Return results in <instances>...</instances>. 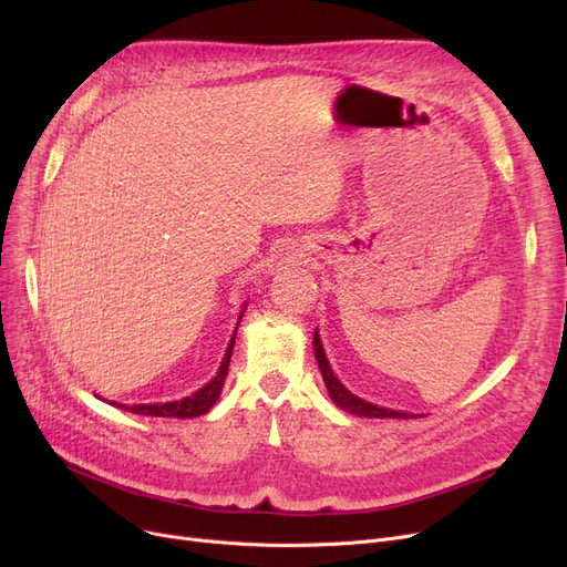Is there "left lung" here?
<instances>
[{
	"label": "left lung",
	"mask_w": 567,
	"mask_h": 567,
	"mask_svg": "<svg viewBox=\"0 0 567 567\" xmlns=\"http://www.w3.org/2000/svg\"><path fill=\"white\" fill-rule=\"evenodd\" d=\"M315 355H317V363H319V370H321V377H323V383L326 389H329V395L331 400L353 413V415H365V419H419V415L413 413H402V411H393V409H383V406H377L372 402H365L361 398H355L353 393H349L344 385L340 383V379L333 374L329 361H326V353H323V347H321V340H319V333H315Z\"/></svg>",
	"instance_id": "8db88e82"
}]
</instances>
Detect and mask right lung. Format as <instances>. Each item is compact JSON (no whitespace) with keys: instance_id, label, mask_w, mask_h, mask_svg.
Instances as JSON below:
<instances>
[{"instance_id":"obj_1","label":"right lung","mask_w":567,"mask_h":567,"mask_svg":"<svg viewBox=\"0 0 567 567\" xmlns=\"http://www.w3.org/2000/svg\"><path fill=\"white\" fill-rule=\"evenodd\" d=\"M238 319H241V317H238ZM234 340H236V333H234V338H231V342L227 347V353H225V359H223V365H220L218 374L212 381H208L204 389H199L197 393H193V395H188L184 400H176V402H165V404H133V406L118 404V402H110V404L118 406V409L133 411V413H142V415H161V419H195V415L206 413L208 409L216 404V400L220 398V391H223V385H225V377H227V370H229Z\"/></svg>"}]
</instances>
